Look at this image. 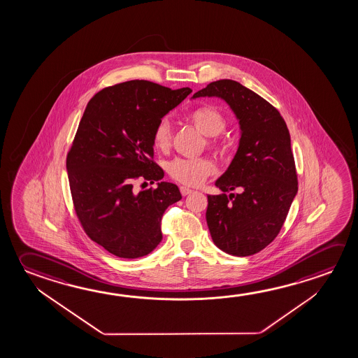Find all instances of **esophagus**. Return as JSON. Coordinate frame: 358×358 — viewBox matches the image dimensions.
Wrapping results in <instances>:
<instances>
[{"label":"esophagus","mask_w":358,"mask_h":358,"mask_svg":"<svg viewBox=\"0 0 358 358\" xmlns=\"http://www.w3.org/2000/svg\"><path fill=\"white\" fill-rule=\"evenodd\" d=\"M180 189H181V194H183V196H187V194H191L194 192L191 188L185 187V186H182Z\"/></svg>","instance_id":"esophagus-1"}]
</instances>
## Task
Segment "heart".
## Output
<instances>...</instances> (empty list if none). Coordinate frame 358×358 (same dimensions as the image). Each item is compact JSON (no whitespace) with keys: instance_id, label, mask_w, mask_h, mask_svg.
Here are the masks:
<instances>
[{"instance_id":"heart-1","label":"heart","mask_w":358,"mask_h":358,"mask_svg":"<svg viewBox=\"0 0 358 358\" xmlns=\"http://www.w3.org/2000/svg\"><path fill=\"white\" fill-rule=\"evenodd\" d=\"M191 122L207 137L220 135L226 129V120L222 113L212 106H203L196 108L189 115ZM153 143L159 150H166L171 143V127L167 118H162L153 129ZM167 171L172 178L187 186H197L205 181L207 176L212 175L216 167L211 159H176L171 161Z\"/></svg>"}]
</instances>
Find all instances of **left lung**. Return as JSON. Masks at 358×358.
Masks as SVG:
<instances>
[{"label":"left lung","mask_w":358,"mask_h":358,"mask_svg":"<svg viewBox=\"0 0 358 358\" xmlns=\"http://www.w3.org/2000/svg\"><path fill=\"white\" fill-rule=\"evenodd\" d=\"M199 97L224 101L240 126L235 157L215 182L238 194L207 196V226L223 252L251 256L275 240L299 189L287 124L273 106L232 80L211 83L191 99Z\"/></svg>","instance_id":"1"}]
</instances>
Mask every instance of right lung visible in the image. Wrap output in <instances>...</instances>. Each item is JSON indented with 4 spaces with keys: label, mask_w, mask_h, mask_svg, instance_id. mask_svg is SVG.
Returning <instances> with one entry per match:
<instances>
[{
    "label": "right lung",
    "mask_w": 358,
    "mask_h": 358,
    "mask_svg": "<svg viewBox=\"0 0 358 358\" xmlns=\"http://www.w3.org/2000/svg\"><path fill=\"white\" fill-rule=\"evenodd\" d=\"M192 92L134 80L90 100L67 155L73 205L88 237L121 258L152 252L162 241L161 220L182 199L153 162V129ZM137 179L158 187L137 193Z\"/></svg>",
    "instance_id": "add662e5"
}]
</instances>
